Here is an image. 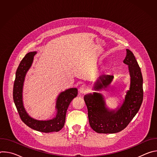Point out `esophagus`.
<instances>
[{
	"instance_id": "esophagus-1",
	"label": "esophagus",
	"mask_w": 157,
	"mask_h": 157,
	"mask_svg": "<svg viewBox=\"0 0 157 157\" xmlns=\"http://www.w3.org/2000/svg\"><path fill=\"white\" fill-rule=\"evenodd\" d=\"M88 90H89V88H88L86 84L81 85L79 89V92L82 94H86L88 91Z\"/></svg>"
}]
</instances>
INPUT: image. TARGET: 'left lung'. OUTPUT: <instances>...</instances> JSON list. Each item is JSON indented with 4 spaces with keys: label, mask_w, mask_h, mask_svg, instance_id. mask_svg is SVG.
<instances>
[{
    "label": "left lung",
    "mask_w": 157,
    "mask_h": 157,
    "mask_svg": "<svg viewBox=\"0 0 157 157\" xmlns=\"http://www.w3.org/2000/svg\"><path fill=\"white\" fill-rule=\"evenodd\" d=\"M124 63L128 66L130 89L123 104L117 110H110L105 106L103 96L99 93L84 97L91 127L99 133H114L124 129L138 113L143 101V78L139 65L133 53L126 50ZM114 76L105 75L99 77L94 86L95 91L102 90L112 82Z\"/></svg>",
    "instance_id": "obj_1"
}]
</instances>
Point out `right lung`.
Returning a JSON list of instances; mask_svg holds the SVG:
<instances>
[{
  "mask_svg": "<svg viewBox=\"0 0 157 157\" xmlns=\"http://www.w3.org/2000/svg\"><path fill=\"white\" fill-rule=\"evenodd\" d=\"M36 52L27 53L22 59L15 74L13 89V98L20 119L32 129L44 133L58 132L64 126L67 109L71 101L78 96V89L70 88L61 92L57 98L56 103V116L48 121H38L31 117L24 108L23 104V86L27 72L30 69Z\"/></svg>",
  "mask_w": 157,
  "mask_h": 157,
  "instance_id": "obj_1",
  "label": "right lung"
}]
</instances>
